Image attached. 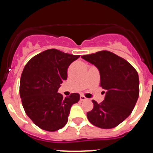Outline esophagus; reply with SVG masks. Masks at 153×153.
<instances>
[{"mask_svg":"<svg viewBox=\"0 0 153 153\" xmlns=\"http://www.w3.org/2000/svg\"><path fill=\"white\" fill-rule=\"evenodd\" d=\"M79 100H80L81 101H84V100H87V99H86L84 96L81 95L80 97H79Z\"/></svg>","mask_w":153,"mask_h":153,"instance_id":"esophagus-1","label":"esophagus"}]
</instances>
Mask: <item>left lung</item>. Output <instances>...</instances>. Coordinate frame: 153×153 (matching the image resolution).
Returning <instances> with one entry per match:
<instances>
[{"label":"left lung","instance_id":"left-lung-1","mask_svg":"<svg viewBox=\"0 0 153 153\" xmlns=\"http://www.w3.org/2000/svg\"><path fill=\"white\" fill-rule=\"evenodd\" d=\"M81 57L98 69L100 86L106 90L100 103L92 100L93 109L86 116L93 125L114 128L132 113L140 94L139 75L132 65L113 53L102 51Z\"/></svg>","mask_w":153,"mask_h":153}]
</instances>
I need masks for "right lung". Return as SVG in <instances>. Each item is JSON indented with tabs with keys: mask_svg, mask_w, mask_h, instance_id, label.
I'll list each match as a JSON object with an SVG mask.
<instances>
[{
	"mask_svg": "<svg viewBox=\"0 0 153 153\" xmlns=\"http://www.w3.org/2000/svg\"><path fill=\"white\" fill-rule=\"evenodd\" d=\"M79 55L50 49L33 56L24 67L20 83L22 105L29 118L40 129L53 132L67 124L70 108L79 93L63 97L57 93L67 79V68Z\"/></svg>",
	"mask_w": 153,
	"mask_h": 153,
	"instance_id": "obj_1",
	"label": "right lung"
}]
</instances>
